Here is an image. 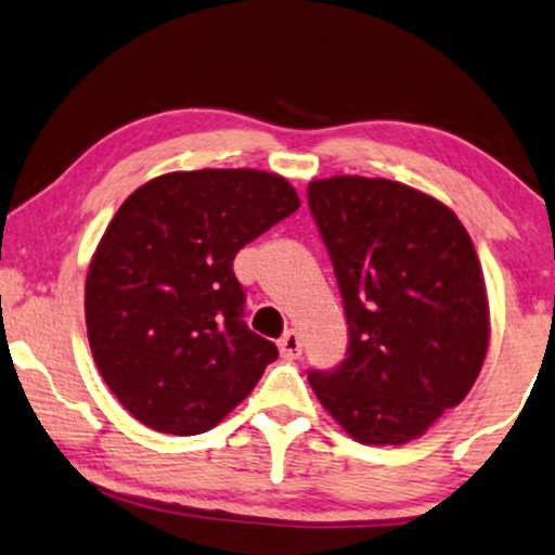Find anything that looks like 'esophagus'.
<instances>
[{"label":"esophagus","instance_id":"34e87169","mask_svg":"<svg viewBox=\"0 0 555 555\" xmlns=\"http://www.w3.org/2000/svg\"><path fill=\"white\" fill-rule=\"evenodd\" d=\"M279 350H281V356H284V358H298V356H301V350H304L301 336H298L296 331H288L286 336L281 338Z\"/></svg>","mask_w":555,"mask_h":555}]
</instances>
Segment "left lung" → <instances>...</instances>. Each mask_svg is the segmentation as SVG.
Masks as SVG:
<instances>
[{
  "mask_svg": "<svg viewBox=\"0 0 555 555\" xmlns=\"http://www.w3.org/2000/svg\"><path fill=\"white\" fill-rule=\"evenodd\" d=\"M340 286L348 358L309 383L360 444H408L467 398L489 350V298L469 232L427 192L385 178L309 182Z\"/></svg>",
  "mask_w": 555,
  "mask_h": 555,
  "instance_id": "1",
  "label": "left lung"
}]
</instances>
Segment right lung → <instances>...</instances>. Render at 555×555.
I'll use <instances>...</instances> for the list:
<instances>
[{
	"instance_id": "1",
	"label": "right lung",
	"mask_w": 555,
	"mask_h": 555,
	"mask_svg": "<svg viewBox=\"0 0 555 555\" xmlns=\"http://www.w3.org/2000/svg\"><path fill=\"white\" fill-rule=\"evenodd\" d=\"M301 207L276 172H165L122 202L86 274L95 365L138 422L165 435L219 425L279 350L240 321L232 261Z\"/></svg>"
}]
</instances>
